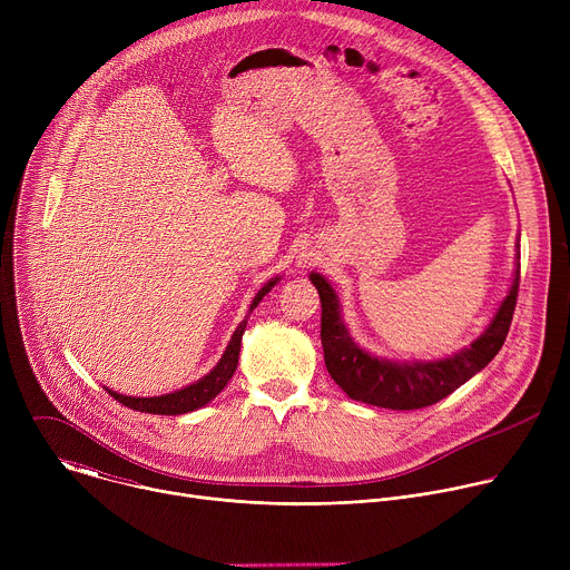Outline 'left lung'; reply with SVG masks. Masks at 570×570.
<instances>
[{
  "mask_svg": "<svg viewBox=\"0 0 570 570\" xmlns=\"http://www.w3.org/2000/svg\"><path fill=\"white\" fill-rule=\"evenodd\" d=\"M519 268L521 264L517 255L512 286L484 332L469 347L433 361H394L363 350L350 334L334 286L320 273H311L308 279L317 288L322 304L320 338L324 365H327L332 379L343 387V392L354 401L390 411L426 409V405L438 403L475 376L501 352L517 306Z\"/></svg>",
  "mask_w": 570,
  "mask_h": 570,
  "instance_id": "left-lung-1",
  "label": "left lung"
}]
</instances>
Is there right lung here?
Wrapping results in <instances>:
<instances>
[{"label": "right lung", "instance_id": "right-lung-1", "mask_svg": "<svg viewBox=\"0 0 570 570\" xmlns=\"http://www.w3.org/2000/svg\"><path fill=\"white\" fill-rule=\"evenodd\" d=\"M277 282H279V277H273L271 282H266L262 286V291L253 297L248 315L243 317L238 322V327L234 330V334H232V338H229L220 361L203 379H198L196 383H189L183 390H176V392H169V394H155V396H128V394H119V392H115L110 387H106V392L112 399H117L119 403L128 405V409L139 411V413H150V415H185V413H194V411L203 409V405H207L227 385V381L236 372L238 352H240V338H243V332H246L248 317L257 308V304L264 299V295H268L273 291V286Z\"/></svg>", "mask_w": 570, "mask_h": 570}]
</instances>
